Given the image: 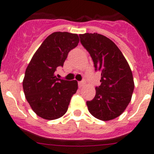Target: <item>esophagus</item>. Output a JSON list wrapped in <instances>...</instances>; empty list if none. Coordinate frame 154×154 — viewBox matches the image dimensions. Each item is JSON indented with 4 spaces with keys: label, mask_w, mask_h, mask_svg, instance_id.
<instances>
[{
    "label": "esophagus",
    "mask_w": 154,
    "mask_h": 154,
    "mask_svg": "<svg viewBox=\"0 0 154 154\" xmlns=\"http://www.w3.org/2000/svg\"><path fill=\"white\" fill-rule=\"evenodd\" d=\"M78 84H79V88H81V87H82L84 85H85V82H84L83 81H82V82H79Z\"/></svg>",
    "instance_id": "obj_1"
}]
</instances>
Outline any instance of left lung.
Instances as JSON below:
<instances>
[{"label":"left lung","mask_w":154,"mask_h":154,"mask_svg":"<svg viewBox=\"0 0 154 154\" xmlns=\"http://www.w3.org/2000/svg\"><path fill=\"white\" fill-rule=\"evenodd\" d=\"M79 37L92 57L96 71L101 72V85L96 87L94 99L86 102L88 109L100 120L115 119L124 112L134 89L130 65L119 48L107 37L97 33Z\"/></svg>","instance_id":"left-lung-1"}]
</instances>
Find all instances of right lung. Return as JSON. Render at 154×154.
I'll use <instances>...</instances> for the list:
<instances>
[{"label":"right lung","mask_w":154,"mask_h":154,"mask_svg":"<svg viewBox=\"0 0 154 154\" xmlns=\"http://www.w3.org/2000/svg\"><path fill=\"white\" fill-rule=\"evenodd\" d=\"M79 42L77 34L54 32L42 42L28 64L23 89L32 110L43 119L62 117L78 89L77 81L58 79L55 72L58 66H63L69 52Z\"/></svg>","instance_id":"obj_1"}]
</instances>
